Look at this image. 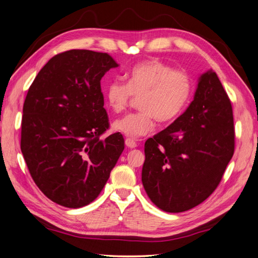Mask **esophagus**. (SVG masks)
<instances>
[{"label": "esophagus", "mask_w": 258, "mask_h": 258, "mask_svg": "<svg viewBox=\"0 0 258 258\" xmlns=\"http://www.w3.org/2000/svg\"><path fill=\"white\" fill-rule=\"evenodd\" d=\"M125 145H126L128 148H135L137 146V143L132 139H126L125 140Z\"/></svg>", "instance_id": "obj_1"}]
</instances>
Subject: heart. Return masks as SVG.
Returning <instances> with one entry per match:
<instances>
[{
  "label": "heart",
  "mask_w": 258,
  "mask_h": 258,
  "mask_svg": "<svg viewBox=\"0 0 258 258\" xmlns=\"http://www.w3.org/2000/svg\"><path fill=\"white\" fill-rule=\"evenodd\" d=\"M125 80H112L105 88L107 106L121 113L132 98H138L140 111L130 113L113 123L115 131L130 137L146 135L154 130L155 121L172 122L181 114L194 94V80L188 71L175 69L157 59L134 64Z\"/></svg>",
  "instance_id": "obj_1"
}]
</instances>
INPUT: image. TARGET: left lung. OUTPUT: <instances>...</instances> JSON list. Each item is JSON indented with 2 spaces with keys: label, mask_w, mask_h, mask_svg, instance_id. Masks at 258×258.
Masks as SVG:
<instances>
[{
  "label": "left lung",
  "mask_w": 258,
  "mask_h": 258,
  "mask_svg": "<svg viewBox=\"0 0 258 258\" xmlns=\"http://www.w3.org/2000/svg\"><path fill=\"white\" fill-rule=\"evenodd\" d=\"M232 104L215 73L200 77L182 115L145 143L142 181L166 212L190 210L212 195L234 154Z\"/></svg>",
  "instance_id": "8db88e82"
}]
</instances>
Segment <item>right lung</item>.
<instances>
[{
	"label": "right lung",
	"mask_w": 258,
	"mask_h": 258,
	"mask_svg": "<svg viewBox=\"0 0 258 258\" xmlns=\"http://www.w3.org/2000/svg\"><path fill=\"white\" fill-rule=\"evenodd\" d=\"M109 53L71 49L36 76L23 106L21 151L36 185L48 199L81 208L97 199L124 151L109 130L101 79L117 67Z\"/></svg>",
	"instance_id": "right-lung-1"
}]
</instances>
